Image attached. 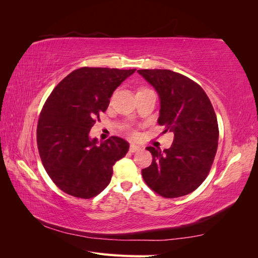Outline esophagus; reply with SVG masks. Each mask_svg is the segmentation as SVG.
I'll return each instance as SVG.
<instances>
[{"mask_svg": "<svg viewBox=\"0 0 258 258\" xmlns=\"http://www.w3.org/2000/svg\"><path fill=\"white\" fill-rule=\"evenodd\" d=\"M129 150H130L131 153H136V152L141 150V146H139V145H137V144H130V148H129Z\"/></svg>", "mask_w": 258, "mask_h": 258, "instance_id": "34e87169", "label": "esophagus"}]
</instances>
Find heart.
<instances>
[{"label": "heart", "instance_id": "b5f03b06", "mask_svg": "<svg viewBox=\"0 0 258 258\" xmlns=\"http://www.w3.org/2000/svg\"><path fill=\"white\" fill-rule=\"evenodd\" d=\"M141 90H143V89H141ZM139 91H140V90H139Z\"/></svg>", "mask_w": 258, "mask_h": 258}]
</instances>
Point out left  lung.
<instances>
[{"label":"left lung","mask_w":258,"mask_h":258,"mask_svg":"<svg viewBox=\"0 0 258 258\" xmlns=\"http://www.w3.org/2000/svg\"><path fill=\"white\" fill-rule=\"evenodd\" d=\"M160 99L158 123L173 132L170 148L146 147L152 165L142 170L148 187L165 198L188 195L205 181L217 151L218 124L207 93L171 70H138Z\"/></svg>","instance_id":"1"}]
</instances>
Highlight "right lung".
Returning <instances> with one entry per match:
<instances>
[{
	"instance_id": "add662e5",
	"label": "right lung",
	"mask_w": 258,
	"mask_h": 258,
	"mask_svg": "<svg viewBox=\"0 0 258 258\" xmlns=\"http://www.w3.org/2000/svg\"><path fill=\"white\" fill-rule=\"evenodd\" d=\"M135 72L136 69H77L46 100L37 122V147L46 172L62 191L89 199L110 184L113 166L126 156L129 143L111 137L98 144L89 132L106 111L114 90Z\"/></svg>"
}]
</instances>
